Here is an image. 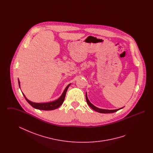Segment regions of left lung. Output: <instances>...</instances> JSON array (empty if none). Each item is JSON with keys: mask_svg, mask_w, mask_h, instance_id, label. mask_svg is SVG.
<instances>
[{"mask_svg": "<svg viewBox=\"0 0 153 153\" xmlns=\"http://www.w3.org/2000/svg\"><path fill=\"white\" fill-rule=\"evenodd\" d=\"M86 100L88 104L89 105V106L92 108V109L95 110V111L96 112H98L99 113H103V114H108V113H114L115 112H117L118 110L119 109H122L123 107L122 108H119V109H101V108H99L96 107H95L94 105H93L91 102H89V100H88L87 97V94H86Z\"/></svg>", "mask_w": 153, "mask_h": 153, "instance_id": "8db88e82", "label": "left lung"}]
</instances>
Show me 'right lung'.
Segmentation results:
<instances>
[{"mask_svg": "<svg viewBox=\"0 0 153 153\" xmlns=\"http://www.w3.org/2000/svg\"><path fill=\"white\" fill-rule=\"evenodd\" d=\"M18 84H19V86L20 88V81L18 79ZM71 84H69L65 88V90L64 91L63 93L62 94L61 96L58 98V99H57L56 100H54L53 102H44V103H39V102H31L30 101L29 99H27L26 98V97L25 96V95H24L23 93H22L23 95L24 96L25 99L26 100V101L29 103L33 108H36L38 109H41V110H45V111H51V110H53V109H56L58 108L59 107H60L63 102L64 101L66 93V91L68 89L69 87L70 86Z\"/></svg>", "mask_w": 153, "mask_h": 153, "instance_id": "add662e5", "label": "right lung"}]
</instances>
